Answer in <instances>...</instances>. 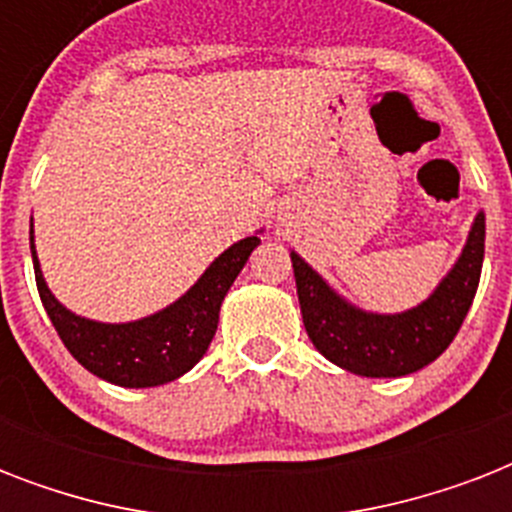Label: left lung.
Listing matches in <instances>:
<instances>
[{
  "label": "left lung",
  "mask_w": 512,
  "mask_h": 512,
  "mask_svg": "<svg viewBox=\"0 0 512 512\" xmlns=\"http://www.w3.org/2000/svg\"><path fill=\"white\" fill-rule=\"evenodd\" d=\"M486 217L478 212L460 260L412 311L366 313L342 300L292 252L305 332L321 356L361 377H404L436 361L457 337L476 297L484 265Z\"/></svg>",
  "instance_id": "8db88e82"
}]
</instances>
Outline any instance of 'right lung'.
Masks as SVG:
<instances>
[{"label": "right lung", "mask_w": 512, "mask_h": 512, "mask_svg": "<svg viewBox=\"0 0 512 512\" xmlns=\"http://www.w3.org/2000/svg\"><path fill=\"white\" fill-rule=\"evenodd\" d=\"M260 236H247L228 247L201 279L180 300L164 311L127 324H100L76 316L55 300L42 276L34 249V223H31V257H34L36 289L68 353L95 377L122 388H154L199 364L215 337L220 305L228 289L247 265Z\"/></svg>", "instance_id": "obj_1"}]
</instances>
